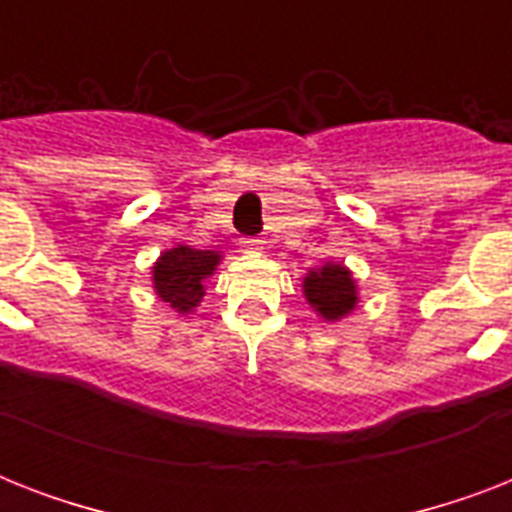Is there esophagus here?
I'll return each instance as SVG.
<instances>
[{
  "instance_id": "1",
  "label": "esophagus",
  "mask_w": 512,
  "mask_h": 512,
  "mask_svg": "<svg viewBox=\"0 0 512 512\" xmlns=\"http://www.w3.org/2000/svg\"><path fill=\"white\" fill-rule=\"evenodd\" d=\"M239 247L244 255H260L263 252V241L260 239H241Z\"/></svg>"
}]
</instances>
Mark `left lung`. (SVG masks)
Instances as JSON below:
<instances>
[{"label": "left lung", "mask_w": 512, "mask_h": 512, "mask_svg": "<svg viewBox=\"0 0 512 512\" xmlns=\"http://www.w3.org/2000/svg\"><path fill=\"white\" fill-rule=\"evenodd\" d=\"M303 292L313 311L327 321L345 319L358 303L356 281L340 263H327L308 271L303 279Z\"/></svg>", "instance_id": "8db88e82"}]
</instances>
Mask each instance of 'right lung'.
Listing matches in <instances>:
<instances>
[{
    "mask_svg": "<svg viewBox=\"0 0 512 512\" xmlns=\"http://www.w3.org/2000/svg\"><path fill=\"white\" fill-rule=\"evenodd\" d=\"M220 255L212 249H193L188 244L162 252L154 265V289L177 313H191L204 297V281L215 273Z\"/></svg>",
    "mask_w": 512,
    "mask_h": 512,
    "instance_id": "obj_1",
    "label": "right lung"
}]
</instances>
